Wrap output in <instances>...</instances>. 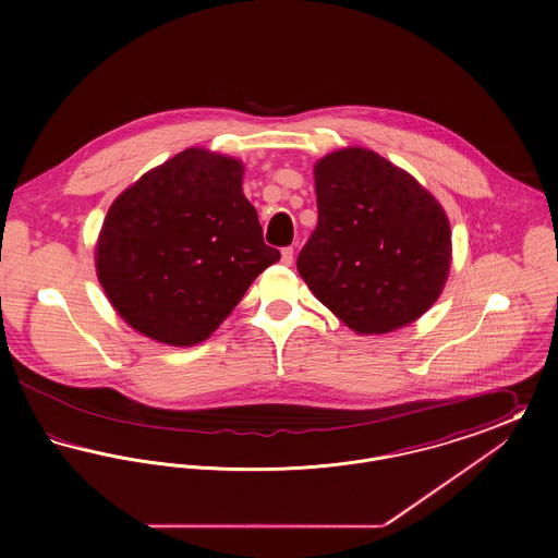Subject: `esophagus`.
<instances>
[{"label":"esophagus","instance_id":"34e87169","mask_svg":"<svg viewBox=\"0 0 558 558\" xmlns=\"http://www.w3.org/2000/svg\"><path fill=\"white\" fill-rule=\"evenodd\" d=\"M292 255H294L292 246H284V248H282V264H284V266H291Z\"/></svg>","mask_w":558,"mask_h":558}]
</instances>
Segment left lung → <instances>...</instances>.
<instances>
[{"mask_svg": "<svg viewBox=\"0 0 558 558\" xmlns=\"http://www.w3.org/2000/svg\"><path fill=\"white\" fill-rule=\"evenodd\" d=\"M318 226L296 257L307 287L360 335L421 318L448 278L441 205L410 173L366 148L316 162Z\"/></svg>", "mask_w": 558, "mask_h": 558, "instance_id": "1", "label": "left lung"}]
</instances>
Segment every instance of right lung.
I'll return each instance as SVG.
<instances>
[{"instance_id":"obj_1","label":"right lung","mask_w":558,"mask_h":558,"mask_svg":"<svg viewBox=\"0 0 558 558\" xmlns=\"http://www.w3.org/2000/svg\"><path fill=\"white\" fill-rule=\"evenodd\" d=\"M280 259L242 194L239 160L187 148L128 187L107 213L96 269L112 307L167 345L205 341Z\"/></svg>"}]
</instances>
